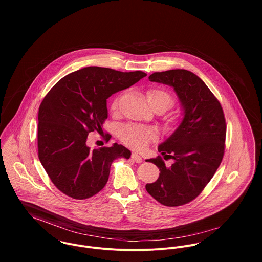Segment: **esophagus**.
Here are the masks:
<instances>
[{"mask_svg":"<svg viewBox=\"0 0 262 262\" xmlns=\"http://www.w3.org/2000/svg\"><path fill=\"white\" fill-rule=\"evenodd\" d=\"M131 158H132L135 162H137V163H141V162H142V157H141L139 154H137V153H132Z\"/></svg>","mask_w":262,"mask_h":262,"instance_id":"esophagus-1","label":"esophagus"}]
</instances>
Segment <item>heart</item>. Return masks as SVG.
<instances>
[{
    "instance_id": "b5f03b06",
    "label": "heart",
    "mask_w": 262,
    "mask_h": 262,
    "mask_svg": "<svg viewBox=\"0 0 262 262\" xmlns=\"http://www.w3.org/2000/svg\"><path fill=\"white\" fill-rule=\"evenodd\" d=\"M146 98L151 108H159L161 111H165L173 104L172 96L162 88L150 89L146 93ZM118 104V99H115L111 104L112 112L117 111ZM168 122L173 123L174 118L170 117ZM119 138L124 144L134 149L142 150L146 148L150 142L157 138V132L151 127L126 125L120 130Z\"/></svg>"
}]
</instances>
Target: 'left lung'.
I'll use <instances>...</instances> for the list:
<instances>
[{
    "label": "left lung",
    "mask_w": 262,
    "mask_h": 262,
    "mask_svg": "<svg viewBox=\"0 0 262 262\" xmlns=\"http://www.w3.org/2000/svg\"><path fill=\"white\" fill-rule=\"evenodd\" d=\"M149 80L173 88L184 110L177 130L158 146L162 157L147 161L159 168L156 182L146 190L160 204L178 207L194 200L209 184L224 156L226 121L220 102L206 83L186 70L149 75Z\"/></svg>",
    "instance_id": "left-lung-1"
}]
</instances>
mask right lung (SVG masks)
<instances>
[{
	"label": "right lung",
	"mask_w": 262,
	"mask_h": 262,
	"mask_svg": "<svg viewBox=\"0 0 262 262\" xmlns=\"http://www.w3.org/2000/svg\"><path fill=\"white\" fill-rule=\"evenodd\" d=\"M146 75L88 67L62 77L45 96L38 112V157L64 194L93 196L106 186L113 161L130 158V150L117 143L91 150L86 138L90 132H103L107 99Z\"/></svg>",
	"instance_id": "add662e5"
}]
</instances>
